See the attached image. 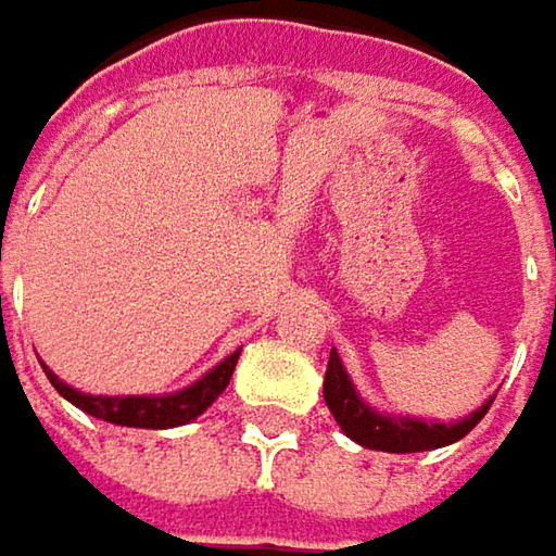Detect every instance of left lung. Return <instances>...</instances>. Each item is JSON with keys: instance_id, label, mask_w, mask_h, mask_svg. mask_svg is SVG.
Segmentation results:
<instances>
[{"instance_id": "obj_1", "label": "left lung", "mask_w": 556, "mask_h": 556, "mask_svg": "<svg viewBox=\"0 0 556 556\" xmlns=\"http://www.w3.org/2000/svg\"><path fill=\"white\" fill-rule=\"evenodd\" d=\"M323 400L329 406V413L336 416V422L342 426V432L375 452H432L442 445H452L457 439H464L490 409V403H483L477 413H470L460 422H422V419H396V416H381L371 406H365V400L355 393V387L349 381L336 349L329 352V365H326V378H323Z\"/></svg>"}]
</instances>
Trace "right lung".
<instances>
[{
  "label": "right lung",
  "mask_w": 556,
  "mask_h": 556,
  "mask_svg": "<svg viewBox=\"0 0 556 556\" xmlns=\"http://www.w3.org/2000/svg\"><path fill=\"white\" fill-rule=\"evenodd\" d=\"M240 352H233L230 358H224L214 371H207L204 378L178 393L169 396H92L83 390H73L60 381L53 371H47L50 383L56 387V393H63L73 406H79L83 413L114 422V426H130V429H173V426H185L194 416H201L233 378Z\"/></svg>",
  "instance_id": "1"
}]
</instances>
